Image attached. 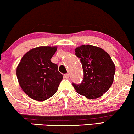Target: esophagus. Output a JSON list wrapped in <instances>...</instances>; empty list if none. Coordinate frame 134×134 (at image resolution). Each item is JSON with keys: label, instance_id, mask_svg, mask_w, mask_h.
Instances as JSON below:
<instances>
[{"label": "esophagus", "instance_id": "1", "mask_svg": "<svg viewBox=\"0 0 134 134\" xmlns=\"http://www.w3.org/2000/svg\"><path fill=\"white\" fill-rule=\"evenodd\" d=\"M69 74H65V75H64V78L65 79H69Z\"/></svg>", "mask_w": 134, "mask_h": 134}]
</instances>
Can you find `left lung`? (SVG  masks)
<instances>
[{
  "mask_svg": "<svg viewBox=\"0 0 134 134\" xmlns=\"http://www.w3.org/2000/svg\"><path fill=\"white\" fill-rule=\"evenodd\" d=\"M80 58L83 79L80 85L73 83L77 93L90 99L102 96L112 85L115 65L110 56L100 47L82 45L75 49Z\"/></svg>",
  "mask_w": 134,
  "mask_h": 134,
  "instance_id": "8db88e82",
  "label": "left lung"
}]
</instances>
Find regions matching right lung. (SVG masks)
Segmentation results:
<instances>
[{
  "label": "right lung",
  "mask_w": 134,
  "mask_h": 134,
  "mask_svg": "<svg viewBox=\"0 0 134 134\" xmlns=\"http://www.w3.org/2000/svg\"><path fill=\"white\" fill-rule=\"evenodd\" d=\"M57 46H40L29 51L16 68L21 88L29 97L44 101L55 94L63 76L51 61Z\"/></svg>",
  "instance_id": "obj_1"
}]
</instances>
